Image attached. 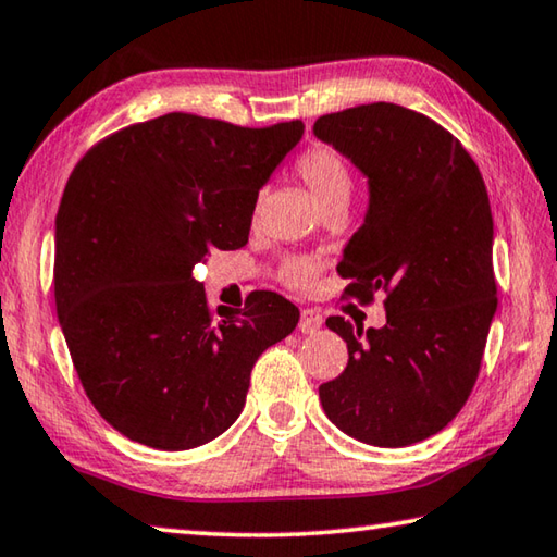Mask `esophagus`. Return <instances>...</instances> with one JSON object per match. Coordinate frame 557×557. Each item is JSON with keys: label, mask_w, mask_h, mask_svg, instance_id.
<instances>
[{"label": "esophagus", "mask_w": 557, "mask_h": 557, "mask_svg": "<svg viewBox=\"0 0 557 557\" xmlns=\"http://www.w3.org/2000/svg\"><path fill=\"white\" fill-rule=\"evenodd\" d=\"M320 327H323V315H320L313 308H306L304 313H300V333L313 335Z\"/></svg>", "instance_id": "1"}]
</instances>
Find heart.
<instances>
[{
	"label": "heart",
	"mask_w": 557,
	"mask_h": 557,
	"mask_svg": "<svg viewBox=\"0 0 557 557\" xmlns=\"http://www.w3.org/2000/svg\"><path fill=\"white\" fill-rule=\"evenodd\" d=\"M298 175L306 183V188L313 195L320 210L333 208V205H347L352 193V178L345 161L333 149L315 146L306 151L298 161ZM315 276V263L308 259L290 261L284 269V278L290 286H308Z\"/></svg>",
	"instance_id": "1"
}]
</instances>
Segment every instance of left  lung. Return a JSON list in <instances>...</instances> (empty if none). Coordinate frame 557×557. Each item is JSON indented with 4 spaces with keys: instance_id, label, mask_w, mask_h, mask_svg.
Masks as SVG:
<instances>
[{
    "instance_id": "left-lung-1",
    "label": "left lung",
    "mask_w": 557,
    "mask_h": 557,
    "mask_svg": "<svg viewBox=\"0 0 557 557\" xmlns=\"http://www.w3.org/2000/svg\"><path fill=\"white\" fill-rule=\"evenodd\" d=\"M313 134L367 178L364 222L337 267L352 278L345 294H386L382 327L325 320L349 359L320 404L359 443H421L460 413L480 374L496 313L490 195L462 144L401 104L325 114Z\"/></svg>"
}]
</instances>
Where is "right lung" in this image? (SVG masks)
Listing matches in <instances>:
<instances>
[{
  "mask_svg": "<svg viewBox=\"0 0 557 557\" xmlns=\"http://www.w3.org/2000/svg\"><path fill=\"white\" fill-rule=\"evenodd\" d=\"M304 129L171 112L107 136L67 178L58 320L87 398L129 441L169 453L214 441L259 355L296 330L298 308L273 290L212 318L193 269L247 244L259 190Z\"/></svg>",
  "mask_w": 557,
  "mask_h": 557,
  "instance_id": "obj_1",
  "label": "right lung"
}]
</instances>
